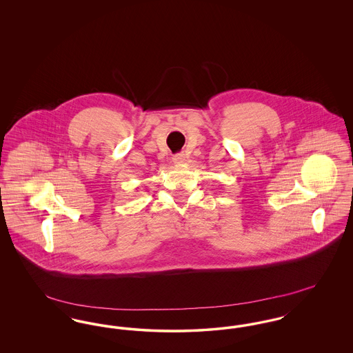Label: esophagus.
I'll use <instances>...</instances> for the list:
<instances>
[{
  "mask_svg": "<svg viewBox=\"0 0 353 353\" xmlns=\"http://www.w3.org/2000/svg\"><path fill=\"white\" fill-rule=\"evenodd\" d=\"M185 159H186V157H185L184 153H177V154L173 156L172 160H173L174 164H183L185 161Z\"/></svg>",
  "mask_w": 353,
  "mask_h": 353,
  "instance_id": "34e87169",
  "label": "esophagus"
}]
</instances>
